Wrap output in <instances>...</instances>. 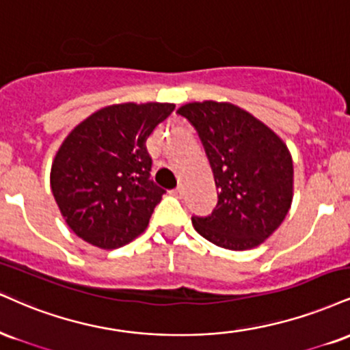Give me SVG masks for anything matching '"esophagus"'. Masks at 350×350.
Segmentation results:
<instances>
[{
  "label": "esophagus",
  "instance_id": "1",
  "mask_svg": "<svg viewBox=\"0 0 350 350\" xmlns=\"http://www.w3.org/2000/svg\"><path fill=\"white\" fill-rule=\"evenodd\" d=\"M171 193H172V196H176V197H183V187L178 186L176 189H172Z\"/></svg>",
  "mask_w": 350,
  "mask_h": 350
}]
</instances>
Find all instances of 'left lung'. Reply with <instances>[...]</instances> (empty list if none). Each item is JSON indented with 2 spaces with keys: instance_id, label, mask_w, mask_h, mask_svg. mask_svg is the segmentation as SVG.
Returning <instances> with one entry per match:
<instances>
[{
  "instance_id": "obj_1",
  "label": "left lung",
  "mask_w": 350,
  "mask_h": 350,
  "mask_svg": "<svg viewBox=\"0 0 350 350\" xmlns=\"http://www.w3.org/2000/svg\"><path fill=\"white\" fill-rule=\"evenodd\" d=\"M193 125L212 166L218 204L192 225L210 243L231 251L262 244L287 217L293 163L279 135L244 109L204 100L178 109Z\"/></svg>"
}]
</instances>
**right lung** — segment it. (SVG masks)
I'll return each mask as SVG.
<instances>
[{
    "label": "right lung",
    "instance_id": "obj_1",
    "mask_svg": "<svg viewBox=\"0 0 350 350\" xmlns=\"http://www.w3.org/2000/svg\"><path fill=\"white\" fill-rule=\"evenodd\" d=\"M174 104H112L77 125L58 148L50 186L66 225L100 250L145 231L164 189L150 179L146 138Z\"/></svg>",
    "mask_w": 350,
    "mask_h": 350
}]
</instances>
